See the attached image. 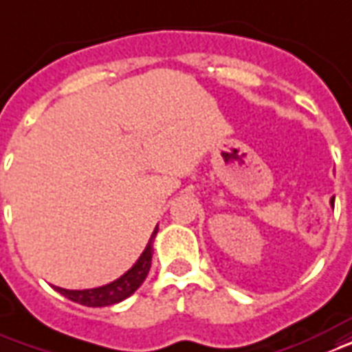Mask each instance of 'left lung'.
Here are the masks:
<instances>
[{
	"label": "left lung",
	"mask_w": 352,
	"mask_h": 352,
	"mask_svg": "<svg viewBox=\"0 0 352 352\" xmlns=\"http://www.w3.org/2000/svg\"><path fill=\"white\" fill-rule=\"evenodd\" d=\"M332 203H334V199H332Z\"/></svg>",
	"instance_id": "8db88e82"
}]
</instances>
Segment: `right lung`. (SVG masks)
I'll list each match as a JSON object with an SVG mask.
<instances>
[{"label": "right lung", "instance_id": "obj_1", "mask_svg": "<svg viewBox=\"0 0 352 352\" xmlns=\"http://www.w3.org/2000/svg\"><path fill=\"white\" fill-rule=\"evenodd\" d=\"M156 235V229L153 231V236L149 239V244L145 246L143 254L136 261V265L132 269L123 274L121 278H117L116 282L102 285L96 289H83V291H70V289L54 287L57 293H61L67 296L69 300L78 302L82 306H89V308H102V306H111L117 302L129 298L134 291L143 283V280L147 278L151 269V259H153V239Z\"/></svg>", "mask_w": 352, "mask_h": 352}]
</instances>
